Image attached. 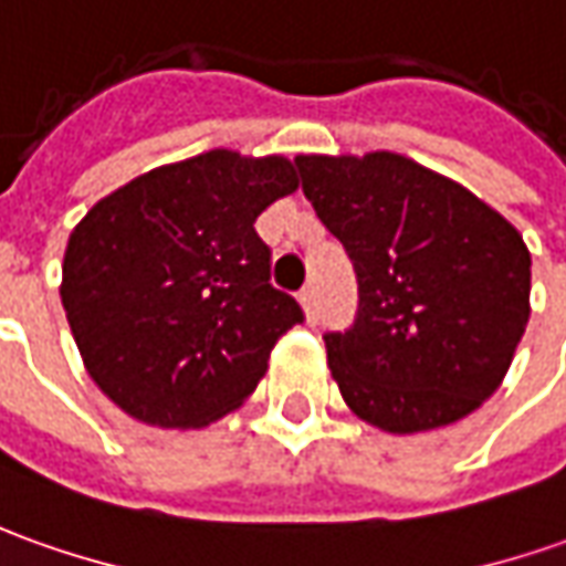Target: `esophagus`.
I'll use <instances>...</instances> for the list:
<instances>
[{"mask_svg":"<svg viewBox=\"0 0 566 566\" xmlns=\"http://www.w3.org/2000/svg\"><path fill=\"white\" fill-rule=\"evenodd\" d=\"M300 306H303V313H306V318H315V287L313 284H306L303 291H300Z\"/></svg>","mask_w":566,"mask_h":566,"instance_id":"34e87169","label":"esophagus"}]
</instances>
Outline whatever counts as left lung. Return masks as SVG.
Listing matches in <instances>:
<instances>
[{
    "label": "left lung",
    "instance_id": "obj_1",
    "mask_svg": "<svg viewBox=\"0 0 566 566\" xmlns=\"http://www.w3.org/2000/svg\"><path fill=\"white\" fill-rule=\"evenodd\" d=\"M294 164L359 284L353 328L325 334L344 402L387 433L446 428L480 409L530 318L521 232L402 154H300Z\"/></svg>",
    "mask_w": 566,
    "mask_h": 566
}]
</instances>
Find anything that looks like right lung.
I'll list each match as a JSON object with an SVG mask.
<instances>
[{
    "label": "right lung",
    "mask_w": 566,
    "mask_h": 566,
    "mask_svg": "<svg viewBox=\"0 0 566 566\" xmlns=\"http://www.w3.org/2000/svg\"><path fill=\"white\" fill-rule=\"evenodd\" d=\"M282 154L229 148L164 164L73 226L61 303L98 390L151 428H203L238 409L303 322L269 284L256 217L297 191Z\"/></svg>",
    "instance_id": "add662e5"
}]
</instances>
